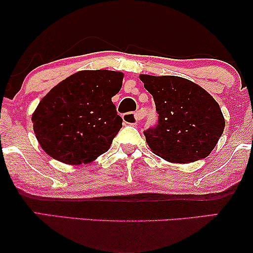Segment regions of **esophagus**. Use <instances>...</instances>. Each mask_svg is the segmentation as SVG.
I'll use <instances>...</instances> for the list:
<instances>
[{"instance_id": "34e87169", "label": "esophagus", "mask_w": 253, "mask_h": 253, "mask_svg": "<svg viewBox=\"0 0 253 253\" xmlns=\"http://www.w3.org/2000/svg\"><path fill=\"white\" fill-rule=\"evenodd\" d=\"M123 121L126 122V124H137L139 122L140 119H141V115L139 112H136V113H126V114H123Z\"/></svg>"}]
</instances>
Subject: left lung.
I'll use <instances>...</instances> for the list:
<instances>
[{
    "instance_id": "obj_1",
    "label": "left lung",
    "mask_w": 253,
    "mask_h": 253,
    "mask_svg": "<svg viewBox=\"0 0 253 253\" xmlns=\"http://www.w3.org/2000/svg\"><path fill=\"white\" fill-rule=\"evenodd\" d=\"M153 95L157 124L144 131L148 146L165 160L189 164L205 159L224 129V119L213 96L177 76L140 75Z\"/></svg>"
}]
</instances>
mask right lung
Wrapping results in <instances>:
<instances>
[{
    "mask_svg": "<svg viewBox=\"0 0 253 253\" xmlns=\"http://www.w3.org/2000/svg\"><path fill=\"white\" fill-rule=\"evenodd\" d=\"M122 82V72L85 70L51 88L32 115L42 150L68 165L88 164L106 153L122 127L112 101Z\"/></svg>",
    "mask_w": 253,
    "mask_h": 253,
    "instance_id": "obj_1",
    "label": "right lung"
}]
</instances>
